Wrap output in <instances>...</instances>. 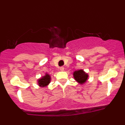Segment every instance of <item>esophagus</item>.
I'll return each instance as SVG.
<instances>
[{
  "label": "esophagus",
  "mask_w": 125,
  "mask_h": 125,
  "mask_svg": "<svg viewBox=\"0 0 125 125\" xmlns=\"http://www.w3.org/2000/svg\"><path fill=\"white\" fill-rule=\"evenodd\" d=\"M59 69H60L61 71H64V68L63 66H61V67H60V68H59Z\"/></svg>",
  "instance_id": "esophagus-1"
}]
</instances>
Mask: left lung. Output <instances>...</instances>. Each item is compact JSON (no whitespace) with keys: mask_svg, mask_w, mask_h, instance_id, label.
<instances>
[{"mask_svg":"<svg viewBox=\"0 0 125 125\" xmlns=\"http://www.w3.org/2000/svg\"><path fill=\"white\" fill-rule=\"evenodd\" d=\"M74 78L79 84H84L88 79V75L84 72V71L81 70L76 71L73 73Z\"/></svg>","mask_w":125,"mask_h":125,"instance_id":"8db88e82","label":"left lung"}]
</instances>
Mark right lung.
<instances>
[{"mask_svg": "<svg viewBox=\"0 0 125 125\" xmlns=\"http://www.w3.org/2000/svg\"><path fill=\"white\" fill-rule=\"evenodd\" d=\"M51 81V77L48 74H46L44 77H42V78L39 79L38 80V83L39 85L40 86L42 87H44L46 86L47 85H48L50 83Z\"/></svg>", "mask_w": 125, "mask_h": 125, "instance_id": "right-lung-1", "label": "right lung"}]
</instances>
